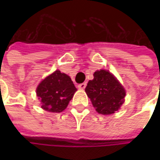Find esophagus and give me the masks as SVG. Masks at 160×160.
<instances>
[{"instance_id": "1", "label": "esophagus", "mask_w": 160, "mask_h": 160, "mask_svg": "<svg viewBox=\"0 0 160 160\" xmlns=\"http://www.w3.org/2000/svg\"><path fill=\"white\" fill-rule=\"evenodd\" d=\"M85 87H86V83H80V84H78V88H79V89L83 90Z\"/></svg>"}]
</instances>
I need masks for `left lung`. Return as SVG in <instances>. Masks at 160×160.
Listing matches in <instances>:
<instances>
[{
	"label": "left lung",
	"mask_w": 160,
	"mask_h": 160,
	"mask_svg": "<svg viewBox=\"0 0 160 160\" xmlns=\"http://www.w3.org/2000/svg\"><path fill=\"white\" fill-rule=\"evenodd\" d=\"M85 92L99 114L110 115L118 111L125 102L126 90L118 80L108 70L101 69L93 74Z\"/></svg>",
	"instance_id": "left-lung-1"
}]
</instances>
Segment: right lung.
<instances>
[{
  "instance_id": "obj_1",
  "label": "right lung",
  "mask_w": 160,
  "mask_h": 160,
  "mask_svg": "<svg viewBox=\"0 0 160 160\" xmlns=\"http://www.w3.org/2000/svg\"><path fill=\"white\" fill-rule=\"evenodd\" d=\"M77 88L71 78L59 70L44 78L36 88V94L44 110L60 113L68 107Z\"/></svg>"
}]
</instances>
